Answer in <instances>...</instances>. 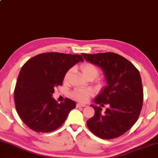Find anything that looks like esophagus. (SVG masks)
I'll return each instance as SVG.
<instances>
[{"label":"esophagus","instance_id":"1","mask_svg":"<svg viewBox=\"0 0 158 158\" xmlns=\"http://www.w3.org/2000/svg\"><path fill=\"white\" fill-rule=\"evenodd\" d=\"M86 105L85 104H82V103H77L76 104V106L77 107H81V106H82V107H84V106H85Z\"/></svg>","mask_w":158,"mask_h":158}]
</instances>
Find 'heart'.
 Masks as SVG:
<instances>
[{"instance_id":"b5f03b06","label":"heart","mask_w":158,"mask_h":158,"mask_svg":"<svg viewBox=\"0 0 158 158\" xmlns=\"http://www.w3.org/2000/svg\"><path fill=\"white\" fill-rule=\"evenodd\" d=\"M81 69L82 74L84 75V76L85 77H87L89 76H93L94 78H95V77L98 76V69H97L96 66H94V65L91 64L86 63V64H82L81 66ZM71 70H69V71L65 73L64 76L65 81H67L69 79V77L71 75ZM93 94V89L77 87V88L74 89L71 92V95L73 98L76 99V100L85 102H87L88 100L89 97H90Z\"/></svg>"}]
</instances>
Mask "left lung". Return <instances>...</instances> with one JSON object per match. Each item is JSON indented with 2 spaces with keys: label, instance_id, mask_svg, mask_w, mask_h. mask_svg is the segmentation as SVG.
I'll return each mask as SVG.
<instances>
[{
  "label": "left lung",
  "instance_id": "obj_1",
  "mask_svg": "<svg viewBox=\"0 0 158 158\" xmlns=\"http://www.w3.org/2000/svg\"><path fill=\"white\" fill-rule=\"evenodd\" d=\"M87 62L101 68L107 85L94 99V102L109 104L104 114L100 106H91L94 115L87 121V127L102 139H113L123 135L136 122L143 102V91L139 71L129 60L112 52L81 54Z\"/></svg>",
  "mask_w": 158,
  "mask_h": 158
}]
</instances>
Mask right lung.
Returning <instances> with one entry per match:
<instances>
[{"instance_id": "right-lung-1", "label": "right lung", "mask_w": 158, "mask_h": 158, "mask_svg": "<svg viewBox=\"0 0 158 158\" xmlns=\"http://www.w3.org/2000/svg\"><path fill=\"white\" fill-rule=\"evenodd\" d=\"M83 60L78 54L48 52L35 56L23 65L15 87L14 101L19 116L30 129L48 133L64 123L76 104L69 98L59 104L52 94L56 87L62 85L68 71Z\"/></svg>"}]
</instances>
